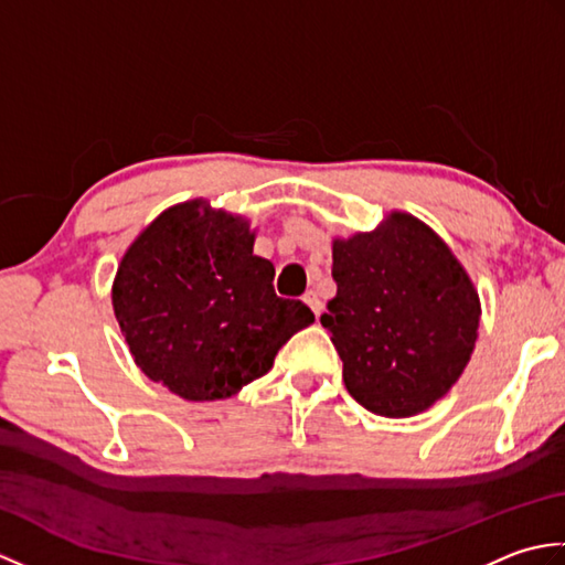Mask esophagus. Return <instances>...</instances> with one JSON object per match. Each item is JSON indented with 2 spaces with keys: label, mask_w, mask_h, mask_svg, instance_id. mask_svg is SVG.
Wrapping results in <instances>:
<instances>
[{
  "label": "esophagus",
  "mask_w": 565,
  "mask_h": 565,
  "mask_svg": "<svg viewBox=\"0 0 565 565\" xmlns=\"http://www.w3.org/2000/svg\"><path fill=\"white\" fill-rule=\"evenodd\" d=\"M303 301H306V306L313 310L316 316H320L322 313V301L318 298V294L316 291H306V296H303Z\"/></svg>",
  "instance_id": "1"
}]
</instances>
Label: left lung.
Returning a JSON list of instances; mask_svg holds the SVG:
<instances>
[{"label": "left lung", "mask_w": 565, "mask_h": 565, "mask_svg": "<svg viewBox=\"0 0 565 565\" xmlns=\"http://www.w3.org/2000/svg\"><path fill=\"white\" fill-rule=\"evenodd\" d=\"M338 296L320 318L356 403L413 417L451 391L478 340L481 298L449 245L415 215L332 239Z\"/></svg>", "instance_id": "obj_1"}]
</instances>
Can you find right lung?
<instances>
[{"label": "right lung", "instance_id": "1", "mask_svg": "<svg viewBox=\"0 0 565 565\" xmlns=\"http://www.w3.org/2000/svg\"><path fill=\"white\" fill-rule=\"evenodd\" d=\"M245 215L191 199L130 243L111 286L134 362L184 401H223L274 366L316 316L274 294V264L255 252Z\"/></svg>", "mask_w": 565, "mask_h": 565}]
</instances>
